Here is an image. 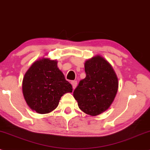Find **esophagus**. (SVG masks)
I'll list each match as a JSON object with an SVG mask.
<instances>
[{"label": "esophagus", "instance_id": "34e87169", "mask_svg": "<svg viewBox=\"0 0 150 150\" xmlns=\"http://www.w3.org/2000/svg\"><path fill=\"white\" fill-rule=\"evenodd\" d=\"M71 84H72V85H73V89H75V88L77 86V81H72V82H71Z\"/></svg>", "mask_w": 150, "mask_h": 150}]
</instances>
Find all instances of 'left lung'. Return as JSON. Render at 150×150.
I'll use <instances>...</instances> for the list:
<instances>
[{
    "label": "left lung",
    "instance_id": "1",
    "mask_svg": "<svg viewBox=\"0 0 150 150\" xmlns=\"http://www.w3.org/2000/svg\"><path fill=\"white\" fill-rule=\"evenodd\" d=\"M86 77L73 91V96L82 112L91 116L104 112L110 107L118 90L114 69L107 60L96 55L84 63Z\"/></svg>",
    "mask_w": 150,
    "mask_h": 150
}]
</instances>
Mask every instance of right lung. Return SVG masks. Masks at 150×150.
Masks as SVG:
<instances>
[{"mask_svg":"<svg viewBox=\"0 0 150 150\" xmlns=\"http://www.w3.org/2000/svg\"><path fill=\"white\" fill-rule=\"evenodd\" d=\"M58 61L42 57L25 73L22 91L27 105L39 114H47L57 108L63 95L73 92V86L57 66Z\"/></svg>","mask_w":150,"mask_h":150,"instance_id":"add662e5","label":"right lung"}]
</instances>
